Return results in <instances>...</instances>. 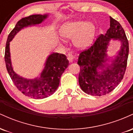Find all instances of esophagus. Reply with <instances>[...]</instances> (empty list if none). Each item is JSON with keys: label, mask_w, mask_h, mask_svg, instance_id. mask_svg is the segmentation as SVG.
Segmentation results:
<instances>
[{"label": "esophagus", "mask_w": 133, "mask_h": 133, "mask_svg": "<svg viewBox=\"0 0 133 133\" xmlns=\"http://www.w3.org/2000/svg\"><path fill=\"white\" fill-rule=\"evenodd\" d=\"M67 57H68V59L69 60V61L70 62H73V59H74V56L72 54H68V56H67Z\"/></svg>", "instance_id": "esophagus-1"}]
</instances>
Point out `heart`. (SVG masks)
Masks as SVG:
<instances>
[{
  "mask_svg": "<svg viewBox=\"0 0 133 133\" xmlns=\"http://www.w3.org/2000/svg\"><path fill=\"white\" fill-rule=\"evenodd\" d=\"M96 27L92 23L74 21L65 23L59 30L61 36L65 39H73L77 48L84 49L89 46L96 36Z\"/></svg>",
  "mask_w": 133,
  "mask_h": 133,
  "instance_id": "b5f03b06",
  "label": "heart"
}]
</instances>
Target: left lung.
Listing matches in <instances>:
<instances>
[{
	"label": "left lung",
	"mask_w": 133,
	"mask_h": 133,
	"mask_svg": "<svg viewBox=\"0 0 133 133\" xmlns=\"http://www.w3.org/2000/svg\"><path fill=\"white\" fill-rule=\"evenodd\" d=\"M111 38L119 41L122 45L117 56L110 60L106 52ZM128 54L129 43L124 30L110 17V27L105 36L100 35L92 46L79 54L77 64L81 68L79 84L81 89L86 94L97 96L113 91L124 77Z\"/></svg>",
	"instance_id": "1"
}]
</instances>
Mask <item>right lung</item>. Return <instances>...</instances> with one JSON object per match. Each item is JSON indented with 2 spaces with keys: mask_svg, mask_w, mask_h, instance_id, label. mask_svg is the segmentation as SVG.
Returning a JSON list of instances; mask_svg holds the SVG:
<instances>
[{
  "mask_svg": "<svg viewBox=\"0 0 133 133\" xmlns=\"http://www.w3.org/2000/svg\"><path fill=\"white\" fill-rule=\"evenodd\" d=\"M48 14L32 15L22 18L17 23L7 38L5 51V62L7 70L16 88L25 96L36 99H44L54 94L57 89L61 76L69 65L64 54L52 53L48 56L45 66L39 77L26 79L16 74L13 70L10 59V42L17 33L24 27L41 24Z\"/></svg>",
  "mask_w": 133,
  "mask_h": 133,
  "instance_id": "1",
  "label": "right lung"
}]
</instances>
